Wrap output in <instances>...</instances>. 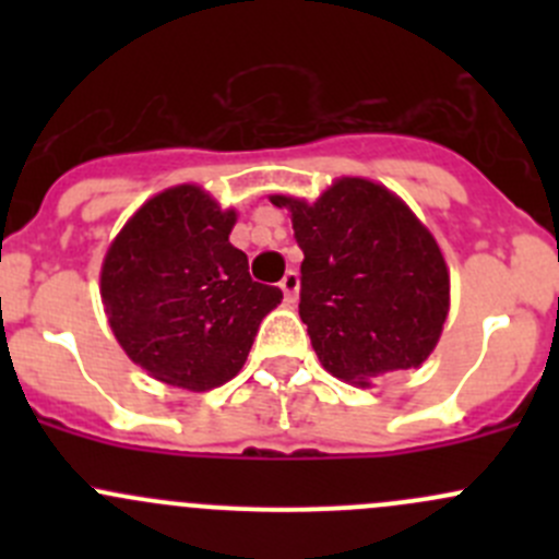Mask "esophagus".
<instances>
[{
  "instance_id": "esophagus-1",
  "label": "esophagus",
  "mask_w": 559,
  "mask_h": 559,
  "mask_svg": "<svg viewBox=\"0 0 559 559\" xmlns=\"http://www.w3.org/2000/svg\"><path fill=\"white\" fill-rule=\"evenodd\" d=\"M281 292H284L286 302H295L297 300V292H300V275L295 273V270H289V273H284V278H281Z\"/></svg>"
}]
</instances>
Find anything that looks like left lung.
I'll return each mask as SVG.
<instances>
[{
    "label": "left lung",
    "instance_id": "left-lung-1",
    "mask_svg": "<svg viewBox=\"0 0 559 559\" xmlns=\"http://www.w3.org/2000/svg\"><path fill=\"white\" fill-rule=\"evenodd\" d=\"M286 207L300 243V319L321 368L346 384L421 368L449 316V267L430 229L394 191L343 175Z\"/></svg>",
    "mask_w": 559,
    "mask_h": 559
}]
</instances>
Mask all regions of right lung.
I'll list each match as a JSON object with an SVG mask.
<instances>
[{"mask_svg":"<svg viewBox=\"0 0 559 559\" xmlns=\"http://www.w3.org/2000/svg\"><path fill=\"white\" fill-rule=\"evenodd\" d=\"M238 222L197 183L145 200L107 246L99 295L118 346L162 384L207 392L246 365L259 324L284 295L248 275L229 243Z\"/></svg>","mask_w":559,"mask_h":559,"instance_id":"add662e5","label":"right lung"}]
</instances>
